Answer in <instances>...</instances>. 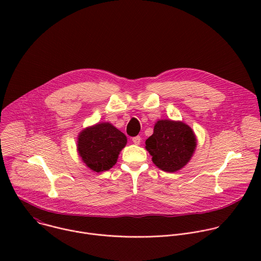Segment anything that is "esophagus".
Masks as SVG:
<instances>
[{
    "instance_id": "esophagus-1",
    "label": "esophagus",
    "mask_w": 261,
    "mask_h": 261,
    "mask_svg": "<svg viewBox=\"0 0 261 261\" xmlns=\"http://www.w3.org/2000/svg\"><path fill=\"white\" fill-rule=\"evenodd\" d=\"M132 141H133V143H135V144H139V143L141 142V137H140V136H135V137L132 138Z\"/></svg>"
}]
</instances>
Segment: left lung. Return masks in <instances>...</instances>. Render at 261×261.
Listing matches in <instances>:
<instances>
[{
    "label": "left lung",
    "instance_id": "1",
    "mask_svg": "<svg viewBox=\"0 0 261 261\" xmlns=\"http://www.w3.org/2000/svg\"><path fill=\"white\" fill-rule=\"evenodd\" d=\"M196 145V135L189 125L167 119L157 121L154 133L145 140V150L153 163L166 172H175L187 165Z\"/></svg>",
    "mask_w": 261,
    "mask_h": 261
}]
</instances>
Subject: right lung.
Segmentation results:
<instances>
[{
  "mask_svg": "<svg viewBox=\"0 0 261 261\" xmlns=\"http://www.w3.org/2000/svg\"><path fill=\"white\" fill-rule=\"evenodd\" d=\"M127 144L126 135L108 122L97 123L82 130L77 136V153L94 172L113 167Z\"/></svg>",
  "mask_w": 261,
  "mask_h": 261,
  "instance_id": "obj_1",
  "label": "right lung"
}]
</instances>
